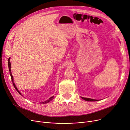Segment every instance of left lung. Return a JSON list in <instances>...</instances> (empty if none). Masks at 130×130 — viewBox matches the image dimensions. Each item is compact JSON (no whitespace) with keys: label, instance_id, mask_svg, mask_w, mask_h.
Wrapping results in <instances>:
<instances>
[{"label":"left lung","instance_id":"8db88e82","mask_svg":"<svg viewBox=\"0 0 130 130\" xmlns=\"http://www.w3.org/2000/svg\"><path fill=\"white\" fill-rule=\"evenodd\" d=\"M82 99H83V100L86 101H99L98 100H94V99H89V98H83V97H81Z\"/></svg>","mask_w":130,"mask_h":130}]
</instances>
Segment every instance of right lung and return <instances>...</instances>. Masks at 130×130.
Returning a JSON list of instances; mask_svg holds the SVG:
<instances>
[{"mask_svg": "<svg viewBox=\"0 0 130 130\" xmlns=\"http://www.w3.org/2000/svg\"><path fill=\"white\" fill-rule=\"evenodd\" d=\"M8 68H9V73H10V76H11V80H12V83H13V86H14V87H15V88L16 89V90L21 95H22V94L20 93V92L18 91V90L17 89V88L16 87V85H15V83H13V76H12V74H11V69H10V68H11V63H10V57L9 58V59H8ZM23 96V95H22ZM54 96H52V97H51V98H50L48 100H47V101H44V102H42V103H43V104H45V103H48V102H51L53 99H54Z\"/></svg>", "mask_w": 130, "mask_h": 130, "instance_id": "obj_1", "label": "right lung"}]
</instances>
